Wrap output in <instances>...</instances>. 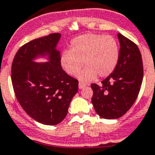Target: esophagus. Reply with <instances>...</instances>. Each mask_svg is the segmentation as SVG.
I'll return each instance as SVG.
<instances>
[{
    "label": "esophagus",
    "mask_w": 155,
    "mask_h": 155,
    "mask_svg": "<svg viewBox=\"0 0 155 155\" xmlns=\"http://www.w3.org/2000/svg\"><path fill=\"white\" fill-rule=\"evenodd\" d=\"M87 85H86L85 84H84V83H82V82H80L78 87H79V89H82V88H84V87H85Z\"/></svg>",
    "instance_id": "1"
}]
</instances>
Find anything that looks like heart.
Returning <instances> with one entry per match:
<instances>
[{
	"label": "heart",
	"mask_w": 155,
	"mask_h": 155,
	"mask_svg": "<svg viewBox=\"0 0 155 155\" xmlns=\"http://www.w3.org/2000/svg\"><path fill=\"white\" fill-rule=\"evenodd\" d=\"M120 58L117 40L110 35L88 33L72 40L70 50L61 53L60 65L65 73L78 74L83 82H90L99 78H106L114 71Z\"/></svg>",
	"instance_id": "1"
}]
</instances>
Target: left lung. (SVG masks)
<instances>
[{
  "label": "left lung",
  "instance_id": "1",
  "mask_svg": "<svg viewBox=\"0 0 155 155\" xmlns=\"http://www.w3.org/2000/svg\"><path fill=\"white\" fill-rule=\"evenodd\" d=\"M120 58L114 71L102 81L91 84L92 103L96 112L105 119H116L126 114L134 104L143 79V65L139 47L117 34Z\"/></svg>",
  "mask_w": 155,
  "mask_h": 155
}]
</instances>
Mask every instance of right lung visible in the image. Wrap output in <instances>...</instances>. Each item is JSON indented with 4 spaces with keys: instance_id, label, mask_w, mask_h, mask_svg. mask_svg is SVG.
<instances>
[{
    "instance_id": "1",
    "label": "right lung",
    "mask_w": 155,
    "mask_h": 155,
    "mask_svg": "<svg viewBox=\"0 0 155 155\" xmlns=\"http://www.w3.org/2000/svg\"><path fill=\"white\" fill-rule=\"evenodd\" d=\"M60 37L53 33L26 43L12 63V84L18 102L31 117L45 125L63 120L78 90V81L62 69L60 53L55 49ZM44 54L50 56V62H32Z\"/></svg>"
}]
</instances>
